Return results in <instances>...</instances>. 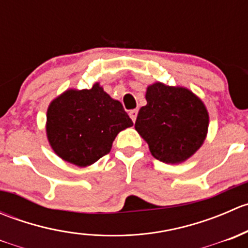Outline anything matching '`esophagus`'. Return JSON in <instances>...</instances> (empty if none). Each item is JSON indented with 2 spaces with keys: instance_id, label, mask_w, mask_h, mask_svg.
<instances>
[{
  "instance_id": "1",
  "label": "esophagus",
  "mask_w": 248,
  "mask_h": 248,
  "mask_svg": "<svg viewBox=\"0 0 248 248\" xmlns=\"http://www.w3.org/2000/svg\"><path fill=\"white\" fill-rule=\"evenodd\" d=\"M137 115H138V109H133V110H131V111H129V116H131L132 121H133V122L137 120Z\"/></svg>"
}]
</instances>
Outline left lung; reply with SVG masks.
Masks as SVG:
<instances>
[{
  "instance_id": "1",
  "label": "left lung",
  "mask_w": 248,
  "mask_h": 248,
  "mask_svg": "<svg viewBox=\"0 0 248 248\" xmlns=\"http://www.w3.org/2000/svg\"><path fill=\"white\" fill-rule=\"evenodd\" d=\"M145 98L134 127L152 156L171 164L188 159L207 134L209 114L202 99L188 89L162 82L150 85Z\"/></svg>"
}]
</instances>
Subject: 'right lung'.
Returning a JSON list of instances; mask_svg holds the SVG:
<instances>
[{"instance_id": "obj_1", "label": "right lung", "mask_w": 248, "mask_h": 248, "mask_svg": "<svg viewBox=\"0 0 248 248\" xmlns=\"http://www.w3.org/2000/svg\"><path fill=\"white\" fill-rule=\"evenodd\" d=\"M133 126L124 107L98 82L90 90H67L50 103L46 136L63 161L78 167L93 164L111 150L112 141Z\"/></svg>"}]
</instances>
